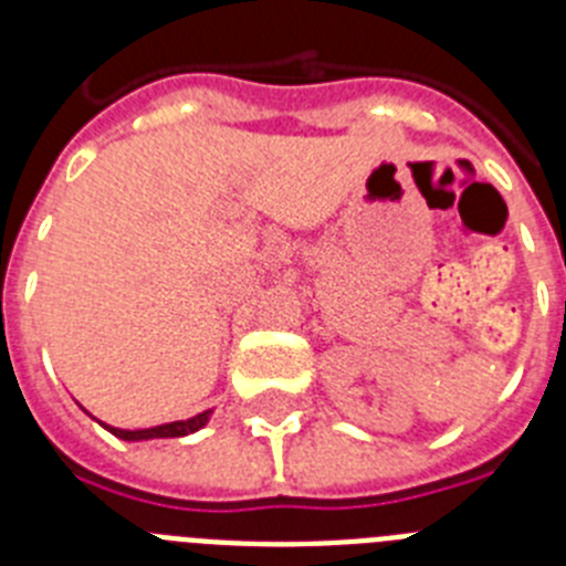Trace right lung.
<instances>
[{
	"instance_id": "1",
	"label": "right lung",
	"mask_w": 566,
	"mask_h": 566,
	"mask_svg": "<svg viewBox=\"0 0 566 566\" xmlns=\"http://www.w3.org/2000/svg\"><path fill=\"white\" fill-rule=\"evenodd\" d=\"M212 411H203L192 419H184V422H169V424H158V428H144V431H122V428H109L104 424L113 437L127 439V442H138V439H175V437H187V433H195L198 428H203Z\"/></svg>"
}]
</instances>
